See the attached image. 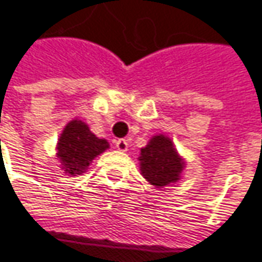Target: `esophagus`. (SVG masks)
<instances>
[{"label": "esophagus", "mask_w": 262, "mask_h": 262, "mask_svg": "<svg viewBox=\"0 0 262 262\" xmlns=\"http://www.w3.org/2000/svg\"><path fill=\"white\" fill-rule=\"evenodd\" d=\"M115 146H116V149H118L119 151H126L128 150V146H129V143H128V140L121 138V140H116Z\"/></svg>", "instance_id": "34e87169"}]
</instances>
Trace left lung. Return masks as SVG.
<instances>
[{
    "label": "left lung",
    "instance_id": "obj_1",
    "mask_svg": "<svg viewBox=\"0 0 262 262\" xmlns=\"http://www.w3.org/2000/svg\"><path fill=\"white\" fill-rule=\"evenodd\" d=\"M140 172L146 181L161 189L181 180L186 161L177 151L172 140L165 134H156L140 150Z\"/></svg>",
    "mask_w": 262,
    "mask_h": 262
}]
</instances>
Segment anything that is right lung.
<instances>
[{"mask_svg": "<svg viewBox=\"0 0 262 262\" xmlns=\"http://www.w3.org/2000/svg\"><path fill=\"white\" fill-rule=\"evenodd\" d=\"M109 147L107 140L96 137L84 121L75 118L66 124L60 134L56 146V158L66 174L81 176L98 155Z\"/></svg>", "mask_w": 262, "mask_h": 262, "instance_id": "1", "label": "right lung"}]
</instances>
